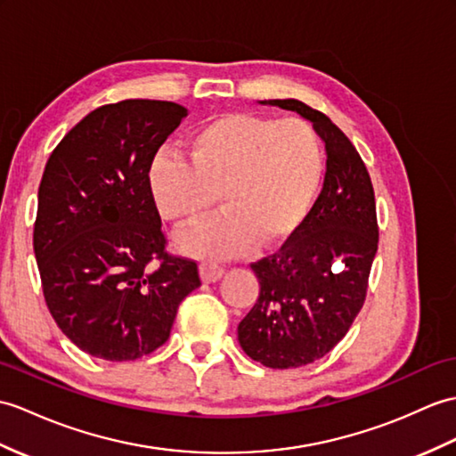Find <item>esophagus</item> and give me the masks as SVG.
I'll use <instances>...</instances> for the list:
<instances>
[{
  "label": "esophagus",
  "mask_w": 456,
  "mask_h": 456,
  "mask_svg": "<svg viewBox=\"0 0 456 456\" xmlns=\"http://www.w3.org/2000/svg\"><path fill=\"white\" fill-rule=\"evenodd\" d=\"M225 273V268L219 266L217 262H211V260H204L202 264H200V276H202V280L206 283H211V281H217L221 276Z\"/></svg>",
  "instance_id": "1"
}]
</instances>
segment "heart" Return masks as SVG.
<instances>
[{"mask_svg": "<svg viewBox=\"0 0 456 456\" xmlns=\"http://www.w3.org/2000/svg\"><path fill=\"white\" fill-rule=\"evenodd\" d=\"M186 158L157 153L147 184L159 216L175 229L198 225L221 200L224 216L178 240L200 258H231L293 239L324 171L319 135L295 116L221 114L190 135Z\"/></svg>", "mask_w": 456, "mask_h": 456, "instance_id": "obj_1", "label": "heart"}]
</instances>
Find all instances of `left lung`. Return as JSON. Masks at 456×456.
Wrapping results in <instances>:
<instances>
[{"label":"left lung","mask_w":456,"mask_h":456,"mask_svg":"<svg viewBox=\"0 0 456 456\" xmlns=\"http://www.w3.org/2000/svg\"><path fill=\"white\" fill-rule=\"evenodd\" d=\"M301 114L326 145L319 198L297 235L250 264L258 299L239 324V344L270 369L324 357L362 311L379 247L371 176L354 143L326 114L295 99L262 101Z\"/></svg>","instance_id":"8db88e82"}]
</instances>
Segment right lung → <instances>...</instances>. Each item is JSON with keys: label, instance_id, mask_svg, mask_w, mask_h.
Wrapping results in <instances>:
<instances>
[{"label": "right lung", "instance_id": "right-lung-1", "mask_svg": "<svg viewBox=\"0 0 456 456\" xmlns=\"http://www.w3.org/2000/svg\"><path fill=\"white\" fill-rule=\"evenodd\" d=\"M186 114L168 101L104 104L46 163L33 232L42 291L60 330L93 357L155 352L180 301L202 283L194 260L167 252L147 184L155 153Z\"/></svg>", "mask_w": 456, "mask_h": 456}]
</instances>
